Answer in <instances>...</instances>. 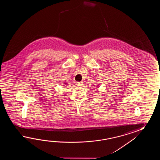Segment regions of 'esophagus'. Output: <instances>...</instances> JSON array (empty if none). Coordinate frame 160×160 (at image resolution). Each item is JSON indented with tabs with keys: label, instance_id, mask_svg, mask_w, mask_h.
I'll return each mask as SVG.
<instances>
[{
	"label": "esophagus",
	"instance_id": "1",
	"mask_svg": "<svg viewBox=\"0 0 160 160\" xmlns=\"http://www.w3.org/2000/svg\"><path fill=\"white\" fill-rule=\"evenodd\" d=\"M76 85H77V86H81L83 84H82V82H77L76 83Z\"/></svg>",
	"mask_w": 160,
	"mask_h": 160
}]
</instances>
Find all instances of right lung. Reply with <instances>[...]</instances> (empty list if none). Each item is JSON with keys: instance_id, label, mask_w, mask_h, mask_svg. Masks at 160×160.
Segmentation results:
<instances>
[{"instance_id": "add662e5", "label": "right lung", "mask_w": 160, "mask_h": 160, "mask_svg": "<svg viewBox=\"0 0 160 160\" xmlns=\"http://www.w3.org/2000/svg\"><path fill=\"white\" fill-rule=\"evenodd\" d=\"M65 84H66V83H65Z\"/></svg>"}]
</instances>
